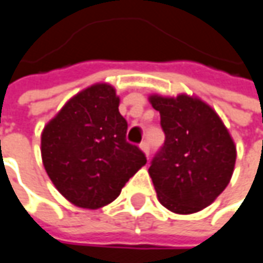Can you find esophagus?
I'll return each mask as SVG.
<instances>
[{"label":"esophagus","instance_id":"esophagus-1","mask_svg":"<svg viewBox=\"0 0 263 263\" xmlns=\"http://www.w3.org/2000/svg\"><path fill=\"white\" fill-rule=\"evenodd\" d=\"M139 148L144 151V154L146 155V157H149V144L146 142V141H144V142H141V145H139Z\"/></svg>","mask_w":263,"mask_h":263}]
</instances>
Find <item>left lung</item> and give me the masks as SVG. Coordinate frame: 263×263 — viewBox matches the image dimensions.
Wrapping results in <instances>:
<instances>
[{"instance_id": "left-lung-1", "label": "left lung", "mask_w": 263, "mask_h": 263, "mask_svg": "<svg viewBox=\"0 0 263 263\" xmlns=\"http://www.w3.org/2000/svg\"><path fill=\"white\" fill-rule=\"evenodd\" d=\"M159 111L165 142L148 172L158 201L171 212L189 215L206 208L232 178L236 146L219 115L196 97L151 95Z\"/></svg>"}]
</instances>
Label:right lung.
I'll return each instance as SVG.
<instances>
[{"label":"right lung","mask_w":263,"mask_h":263,"mask_svg":"<svg viewBox=\"0 0 263 263\" xmlns=\"http://www.w3.org/2000/svg\"><path fill=\"white\" fill-rule=\"evenodd\" d=\"M118 106L115 88L95 84L74 95L42 131L44 168L75 206L111 203L146 163L144 152L126 142L128 124Z\"/></svg>","instance_id":"add662e5"}]
</instances>
